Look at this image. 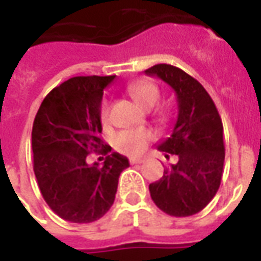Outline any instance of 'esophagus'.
<instances>
[{
  "label": "esophagus",
  "mask_w": 261,
  "mask_h": 261,
  "mask_svg": "<svg viewBox=\"0 0 261 261\" xmlns=\"http://www.w3.org/2000/svg\"><path fill=\"white\" fill-rule=\"evenodd\" d=\"M128 161H130L131 165H137V164H142V162H144V158H130Z\"/></svg>",
  "instance_id": "esophagus-1"
}]
</instances>
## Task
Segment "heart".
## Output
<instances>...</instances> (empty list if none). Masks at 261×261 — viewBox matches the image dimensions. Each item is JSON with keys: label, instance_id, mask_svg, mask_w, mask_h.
I'll return each instance as SVG.
<instances>
[{"label": "heart", "instance_id": "heart-1", "mask_svg": "<svg viewBox=\"0 0 261 261\" xmlns=\"http://www.w3.org/2000/svg\"><path fill=\"white\" fill-rule=\"evenodd\" d=\"M127 91L140 106L145 109L152 108L159 99V89L149 81H136L128 85ZM100 120L103 125L108 124L109 105L106 102L100 108ZM151 140L152 134L147 130H123L114 136L113 144L120 152L137 155L145 149Z\"/></svg>", "mask_w": 261, "mask_h": 261}]
</instances>
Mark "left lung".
<instances>
[{"instance_id": "1", "label": "left lung", "mask_w": 261, "mask_h": 261, "mask_svg": "<svg viewBox=\"0 0 261 261\" xmlns=\"http://www.w3.org/2000/svg\"><path fill=\"white\" fill-rule=\"evenodd\" d=\"M175 91L177 119L169 138L158 145L164 152L177 155V164L149 185L159 210L172 217L200 213L217 194L224 172V127L218 110L204 86L170 64L145 69Z\"/></svg>"}]
</instances>
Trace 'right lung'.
I'll list each match as a JSON object with an SVG mask.
<instances>
[{"label":"right lung","instance_id":"1","mask_svg":"<svg viewBox=\"0 0 261 261\" xmlns=\"http://www.w3.org/2000/svg\"><path fill=\"white\" fill-rule=\"evenodd\" d=\"M116 78L74 76L44 97L32 128L33 170L44 201L60 218L88 224L113 205L120 173L128 159L117 152L103 165L86 164L91 152L112 147L100 138L103 89Z\"/></svg>","mask_w":261,"mask_h":261}]
</instances>
